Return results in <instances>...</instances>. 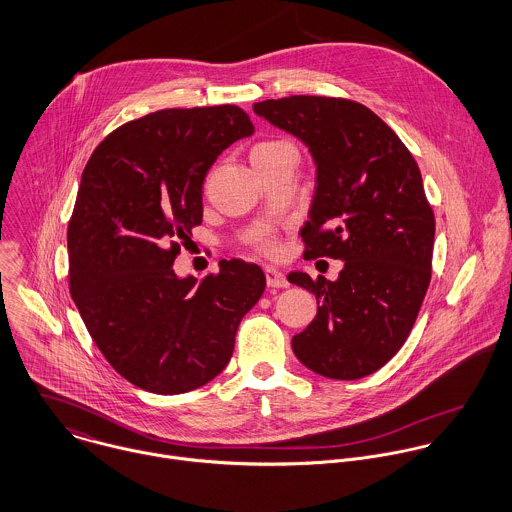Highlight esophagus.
Listing matches in <instances>:
<instances>
[{"label": "esophagus", "instance_id": "esophagus-1", "mask_svg": "<svg viewBox=\"0 0 512 512\" xmlns=\"http://www.w3.org/2000/svg\"><path fill=\"white\" fill-rule=\"evenodd\" d=\"M265 277H267V285L275 287V289H285L289 287V281L285 277L283 271L275 269V267H265Z\"/></svg>", "mask_w": 512, "mask_h": 512}]
</instances>
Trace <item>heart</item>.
<instances>
[{
	"instance_id": "heart-1",
	"label": "heart",
	"mask_w": 512,
	"mask_h": 512,
	"mask_svg": "<svg viewBox=\"0 0 512 512\" xmlns=\"http://www.w3.org/2000/svg\"><path fill=\"white\" fill-rule=\"evenodd\" d=\"M283 144H285V142H267V144H259L253 152L277 148V146H283ZM257 247H259L261 251H265V253H275V251H277V241H275V237H273L271 233H263V235L257 237Z\"/></svg>"
}]
</instances>
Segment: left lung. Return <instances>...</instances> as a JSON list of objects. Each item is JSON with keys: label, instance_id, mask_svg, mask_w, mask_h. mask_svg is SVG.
<instances>
[{"label": "left lung", "instance_id": "8db88e82", "mask_svg": "<svg viewBox=\"0 0 512 512\" xmlns=\"http://www.w3.org/2000/svg\"><path fill=\"white\" fill-rule=\"evenodd\" d=\"M253 112L299 138L316 168L305 257L344 261L336 281L287 275L318 305L293 352L324 378L370 376L404 346L431 279L435 217L419 168L364 104L299 95Z\"/></svg>", "mask_w": 512, "mask_h": 512}]
</instances>
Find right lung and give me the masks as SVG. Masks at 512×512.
<instances>
[{
    "label": "right lung",
    "mask_w": 512,
    "mask_h": 512,
    "mask_svg": "<svg viewBox=\"0 0 512 512\" xmlns=\"http://www.w3.org/2000/svg\"><path fill=\"white\" fill-rule=\"evenodd\" d=\"M253 132L233 104L166 108L108 134L83 172L67 231L71 297L108 364L146 392L213 380L265 291L261 267L241 259L202 281L172 269L202 223L209 168Z\"/></svg>",
    "instance_id": "1"
}]
</instances>
